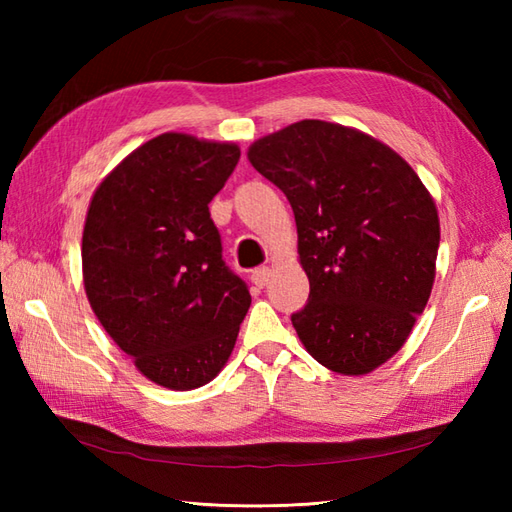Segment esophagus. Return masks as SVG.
Listing matches in <instances>:
<instances>
[{
  "label": "esophagus",
  "instance_id": "1",
  "mask_svg": "<svg viewBox=\"0 0 512 512\" xmlns=\"http://www.w3.org/2000/svg\"><path fill=\"white\" fill-rule=\"evenodd\" d=\"M250 281H253V284L257 286V288H264L268 281H270V268L268 266H262V268H255L253 273H250Z\"/></svg>",
  "mask_w": 512,
  "mask_h": 512
}]
</instances>
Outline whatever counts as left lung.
<instances>
[{"label":"left lung","instance_id":"left-lung-1","mask_svg":"<svg viewBox=\"0 0 512 512\" xmlns=\"http://www.w3.org/2000/svg\"><path fill=\"white\" fill-rule=\"evenodd\" d=\"M248 160L286 193L308 303L292 325L314 361L361 376L394 356L427 306L440 222L394 149L356 129L299 121L259 138Z\"/></svg>","mask_w":512,"mask_h":512}]
</instances>
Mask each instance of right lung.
Here are the masks:
<instances>
[{"label":"right lung","instance_id":"1","mask_svg":"<svg viewBox=\"0 0 512 512\" xmlns=\"http://www.w3.org/2000/svg\"><path fill=\"white\" fill-rule=\"evenodd\" d=\"M237 160L233 143L169 132L132 151L90 202L81 248L90 306L156 385L213 380L250 308L209 213Z\"/></svg>","mask_w":512,"mask_h":512}]
</instances>
